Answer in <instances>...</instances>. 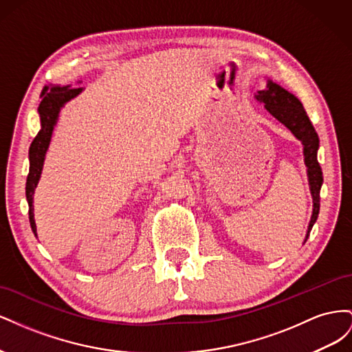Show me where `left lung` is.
Returning a JSON list of instances; mask_svg holds the SVG:
<instances>
[{
  "label": "left lung",
  "mask_w": 352,
  "mask_h": 352,
  "mask_svg": "<svg viewBox=\"0 0 352 352\" xmlns=\"http://www.w3.org/2000/svg\"><path fill=\"white\" fill-rule=\"evenodd\" d=\"M257 101L264 104V109L267 110L274 119H278L282 124L292 132V135L302 142L304 146V163L307 166L308 185L313 198V214L308 223L307 235L304 242L310 236V232L318 217L320 210V189L323 185V173L322 167L317 162L318 151V136L314 127L308 119V116L302 107L301 101L294 94L282 88L280 85L267 80V87L263 91L255 94Z\"/></svg>",
  "instance_id": "left-lung-1"
}]
</instances>
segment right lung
Listing matches in <instances>:
<instances>
[{"instance_id":"right-lung-1","label":"right lung","mask_w":352,"mask_h":352,"mask_svg":"<svg viewBox=\"0 0 352 352\" xmlns=\"http://www.w3.org/2000/svg\"><path fill=\"white\" fill-rule=\"evenodd\" d=\"M83 91V88L60 87V85H50L44 87L41 92V104L38 107L41 129L29 148V175L26 179V199L29 204V221L32 232L36 236V223L34 214V194L41 179L42 167H44L45 154L52 138V132L58 122L60 111L65 105Z\"/></svg>"}]
</instances>
